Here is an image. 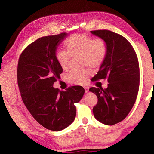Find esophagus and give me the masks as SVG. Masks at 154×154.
Masks as SVG:
<instances>
[{"label":"esophagus","mask_w":154,"mask_h":154,"mask_svg":"<svg viewBox=\"0 0 154 154\" xmlns=\"http://www.w3.org/2000/svg\"><path fill=\"white\" fill-rule=\"evenodd\" d=\"M84 88H85V93H87V92H88V87H85Z\"/></svg>","instance_id":"obj_1"}]
</instances>
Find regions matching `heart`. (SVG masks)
Instances as JSON below:
<instances>
[{
	"label": "heart",
	"instance_id": "b5f03b06",
	"mask_svg": "<svg viewBox=\"0 0 154 154\" xmlns=\"http://www.w3.org/2000/svg\"><path fill=\"white\" fill-rule=\"evenodd\" d=\"M67 52L72 57L83 58V64L91 68L100 67L103 63L106 55V45L102 39H94L85 34L72 35L65 43ZM57 62L60 67L65 70L68 68L70 57L63 51H59L57 55ZM88 71L70 72L66 77L67 82L73 84L83 85L89 76Z\"/></svg>",
	"mask_w": 154,
	"mask_h": 154
}]
</instances>
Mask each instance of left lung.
<instances>
[{
	"label": "left lung",
	"mask_w": 154,
	"mask_h": 154,
	"mask_svg": "<svg viewBox=\"0 0 154 154\" xmlns=\"http://www.w3.org/2000/svg\"><path fill=\"white\" fill-rule=\"evenodd\" d=\"M103 40L106 55L92 81L107 78L106 88L91 87L97 97L92 109L95 118L112 125L127 117L136 102L139 87V66L136 52L125 37L109 30L91 31Z\"/></svg>",
	"instance_id": "1"
}]
</instances>
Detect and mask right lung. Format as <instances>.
I'll use <instances>...</instances> for the list:
<instances>
[{
	"label": "right lung",
	"mask_w": 154,
	"mask_h": 154,
	"mask_svg": "<svg viewBox=\"0 0 154 154\" xmlns=\"http://www.w3.org/2000/svg\"><path fill=\"white\" fill-rule=\"evenodd\" d=\"M68 34L44 36L29 44L18 60L17 80L22 100L36 122L53 131L67 128L75 119L78 103L84 94L81 86L66 91L54 88L63 69L56 54Z\"/></svg>",
	"instance_id": "add662e5"
}]
</instances>
